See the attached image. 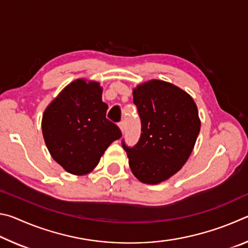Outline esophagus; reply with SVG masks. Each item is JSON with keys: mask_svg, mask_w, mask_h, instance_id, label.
Instances as JSON below:
<instances>
[{"mask_svg": "<svg viewBox=\"0 0 248 248\" xmlns=\"http://www.w3.org/2000/svg\"><path fill=\"white\" fill-rule=\"evenodd\" d=\"M119 128H120V130H121V131H124V129H125V123H124V121H120V123H119Z\"/></svg>", "mask_w": 248, "mask_h": 248, "instance_id": "esophagus-1", "label": "esophagus"}]
</instances>
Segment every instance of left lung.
<instances>
[{"mask_svg":"<svg viewBox=\"0 0 248 248\" xmlns=\"http://www.w3.org/2000/svg\"><path fill=\"white\" fill-rule=\"evenodd\" d=\"M133 104L141 120V134L133 146L121 142L129 166L142 183L164 182L191 154L200 131L198 109L186 92L158 79L134 89Z\"/></svg>","mask_w":248,"mask_h":248,"instance_id":"8db88e82","label":"left lung"}]
</instances>
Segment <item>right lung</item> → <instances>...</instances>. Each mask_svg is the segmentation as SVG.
<instances>
[{
  "mask_svg": "<svg viewBox=\"0 0 248 248\" xmlns=\"http://www.w3.org/2000/svg\"><path fill=\"white\" fill-rule=\"evenodd\" d=\"M107 108L99 83L77 79L46 109L41 124L46 145L66 171L90 173L110 143L123 136L106 118Z\"/></svg>",
  "mask_w": 248,
  "mask_h": 248,
  "instance_id": "add662e5",
  "label": "right lung"
}]
</instances>
